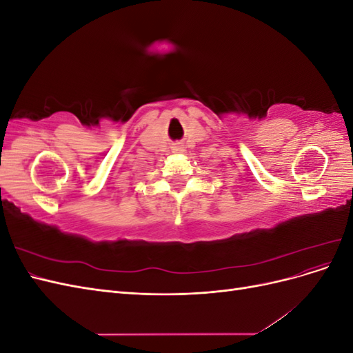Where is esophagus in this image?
I'll list each match as a JSON object with an SVG mask.
<instances>
[{
    "instance_id": "1",
    "label": "esophagus",
    "mask_w": 353,
    "mask_h": 353,
    "mask_svg": "<svg viewBox=\"0 0 353 353\" xmlns=\"http://www.w3.org/2000/svg\"><path fill=\"white\" fill-rule=\"evenodd\" d=\"M172 150H174V153H183L184 152V144L183 143L172 144Z\"/></svg>"
}]
</instances>
